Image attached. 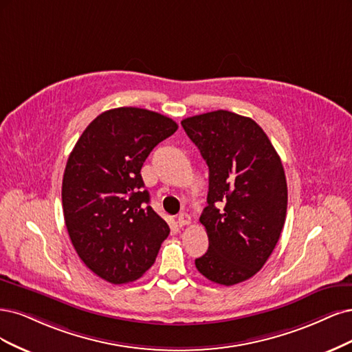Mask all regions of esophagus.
Returning a JSON list of instances; mask_svg holds the SVG:
<instances>
[{
  "instance_id": "1",
  "label": "esophagus",
  "mask_w": 352,
  "mask_h": 352,
  "mask_svg": "<svg viewBox=\"0 0 352 352\" xmlns=\"http://www.w3.org/2000/svg\"><path fill=\"white\" fill-rule=\"evenodd\" d=\"M190 222H191V218H190V214H187V213H181V214H178V219H177V223H178V226H179V228H183V226L188 225Z\"/></svg>"
}]
</instances>
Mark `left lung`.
<instances>
[{
    "label": "left lung",
    "instance_id": "left-lung-1",
    "mask_svg": "<svg viewBox=\"0 0 352 352\" xmlns=\"http://www.w3.org/2000/svg\"><path fill=\"white\" fill-rule=\"evenodd\" d=\"M209 166L208 206L200 222L209 250L196 267L219 285L254 276L285 223L288 188L280 157L256 121L212 111L181 121Z\"/></svg>",
    "mask_w": 352,
    "mask_h": 352
}]
</instances>
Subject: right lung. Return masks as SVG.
<instances>
[{
    "label": "right lung",
    "mask_w": 352,
    "mask_h": 352,
    "mask_svg": "<svg viewBox=\"0 0 352 352\" xmlns=\"http://www.w3.org/2000/svg\"><path fill=\"white\" fill-rule=\"evenodd\" d=\"M177 129L149 109H109L89 124L67 161L61 196L70 240L82 262L116 285L139 279L169 234L149 206L140 169Z\"/></svg>",
    "instance_id": "add662e5"
}]
</instances>
